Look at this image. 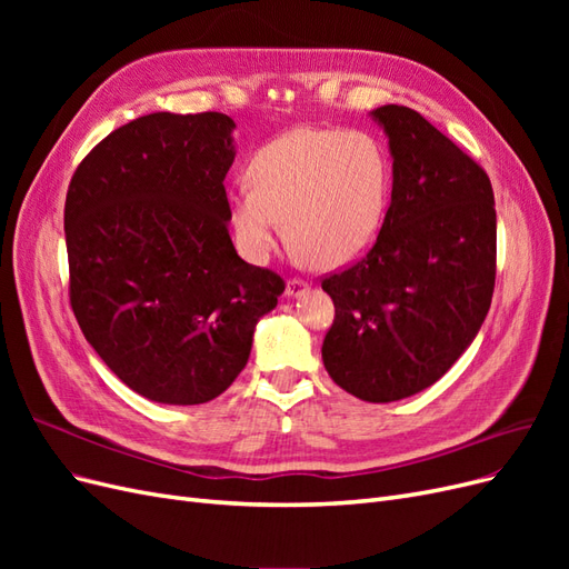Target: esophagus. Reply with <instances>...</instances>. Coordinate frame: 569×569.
<instances>
[{"label": "esophagus", "instance_id": "34e87169", "mask_svg": "<svg viewBox=\"0 0 569 569\" xmlns=\"http://www.w3.org/2000/svg\"><path fill=\"white\" fill-rule=\"evenodd\" d=\"M308 289H311V287H308V282H303V280H289V282H287V289H284V295L291 297V299H299V297L306 295Z\"/></svg>", "mask_w": 569, "mask_h": 569}]
</instances>
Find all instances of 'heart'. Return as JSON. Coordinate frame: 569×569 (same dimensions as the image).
Masks as SVG:
<instances>
[{
    "label": "heart",
    "mask_w": 569,
    "mask_h": 569,
    "mask_svg": "<svg viewBox=\"0 0 569 569\" xmlns=\"http://www.w3.org/2000/svg\"><path fill=\"white\" fill-rule=\"evenodd\" d=\"M249 182L228 194V216L253 263L268 261L287 226L316 268L351 266L375 244L391 199L387 149L366 130H289L253 153Z\"/></svg>",
    "instance_id": "heart-1"
}]
</instances>
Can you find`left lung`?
Here are the masks:
<instances>
[{"label":"left lung","mask_w":569,"mask_h":569,"mask_svg":"<svg viewBox=\"0 0 569 569\" xmlns=\"http://www.w3.org/2000/svg\"><path fill=\"white\" fill-rule=\"evenodd\" d=\"M370 116L389 140L391 203L375 247L322 280L335 301L322 363L356 399L391 403L449 372L485 322L496 209L489 176L418 111Z\"/></svg>","instance_id":"1"}]
</instances>
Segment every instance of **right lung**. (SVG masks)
<instances>
[{
	"instance_id": "add662e5",
	"label": "right lung",
	"mask_w": 569,
	"mask_h": 569,
	"mask_svg": "<svg viewBox=\"0 0 569 569\" xmlns=\"http://www.w3.org/2000/svg\"><path fill=\"white\" fill-rule=\"evenodd\" d=\"M226 113H149L104 137L68 184L71 306L90 347L149 401L197 406L244 370L280 274L237 256Z\"/></svg>"
}]
</instances>
